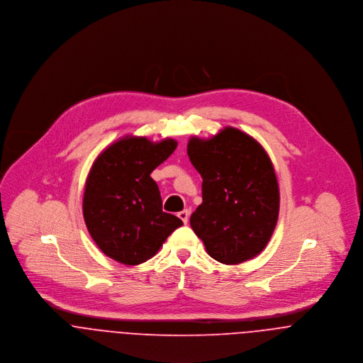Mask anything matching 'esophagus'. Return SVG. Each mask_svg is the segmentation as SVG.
<instances>
[{"mask_svg":"<svg viewBox=\"0 0 363 363\" xmlns=\"http://www.w3.org/2000/svg\"><path fill=\"white\" fill-rule=\"evenodd\" d=\"M178 217L184 221V224H188V221H189V211L188 210H182V211L178 213Z\"/></svg>","mask_w":363,"mask_h":363,"instance_id":"esophagus-1","label":"esophagus"}]
</instances>
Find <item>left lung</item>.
<instances>
[{
  "label": "left lung",
  "mask_w": 363,
  "mask_h": 363,
  "mask_svg": "<svg viewBox=\"0 0 363 363\" xmlns=\"http://www.w3.org/2000/svg\"><path fill=\"white\" fill-rule=\"evenodd\" d=\"M188 156L203 178L192 230L220 263L253 259L270 241L280 210L279 182L266 150L227 126L210 139L191 138Z\"/></svg>",
  "instance_id": "obj_1"
}]
</instances>
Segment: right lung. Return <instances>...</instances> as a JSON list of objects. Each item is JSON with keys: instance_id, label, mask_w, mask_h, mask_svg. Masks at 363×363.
<instances>
[{"instance_id": "obj_1", "label": "right lung", "mask_w": 363, "mask_h": 363, "mask_svg": "<svg viewBox=\"0 0 363 363\" xmlns=\"http://www.w3.org/2000/svg\"><path fill=\"white\" fill-rule=\"evenodd\" d=\"M174 139L125 136L94 160L83 194V218L104 255L126 266L152 259L184 223L162 211L153 169L177 149Z\"/></svg>"}]
</instances>
